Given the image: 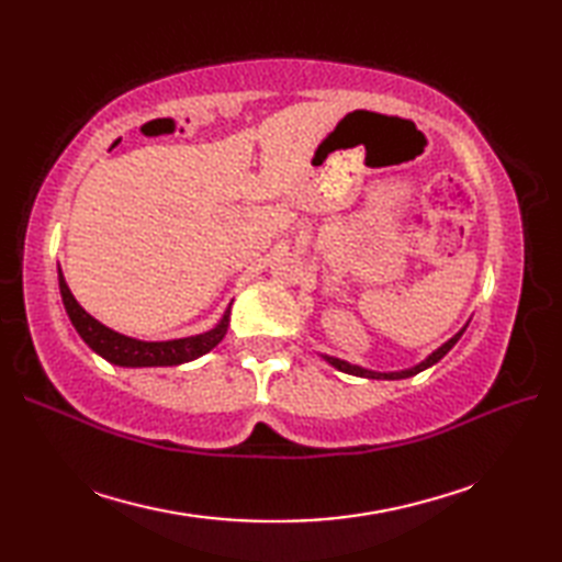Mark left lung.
Instances as JSON below:
<instances>
[{
	"label": "left lung",
	"instance_id": "obj_1",
	"mask_svg": "<svg viewBox=\"0 0 562 562\" xmlns=\"http://www.w3.org/2000/svg\"><path fill=\"white\" fill-rule=\"evenodd\" d=\"M465 326H469V324H465ZM465 326H463L459 333H453V336H451L447 342H441L437 350L429 352L423 362H417V364H413V367H408V369H398V372H376V369H367V367H362V364H352V362H348V360H340V357H333V355H326V352H321V357H324V360H326L330 367H336L338 372L352 374V376H364V379H389V381H393V379H408V376H415V374L425 372L427 367L437 364V362L441 360V357H445V355L453 348V345L459 342V338L463 336Z\"/></svg>",
	"mask_w": 562,
	"mask_h": 562
}]
</instances>
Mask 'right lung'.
I'll return each instance as SVG.
<instances>
[{
  "mask_svg": "<svg viewBox=\"0 0 562 562\" xmlns=\"http://www.w3.org/2000/svg\"><path fill=\"white\" fill-rule=\"evenodd\" d=\"M57 282H59V294H63L65 312L71 321V326L77 328L81 340L89 345V348L101 355L105 362L117 364V367H176L193 362L198 357L207 355L214 345H217L226 326H229V312L232 304L224 308L222 318L214 324L210 330L198 333V336L188 338H173V340H139L130 338L125 333H117L101 324L99 318L87 314V308L75 300V294L67 288V280L63 274V268L57 266Z\"/></svg>",
  "mask_w": 562,
  "mask_h": 562,
  "instance_id": "1",
  "label": "right lung"
}]
</instances>
